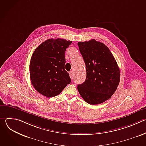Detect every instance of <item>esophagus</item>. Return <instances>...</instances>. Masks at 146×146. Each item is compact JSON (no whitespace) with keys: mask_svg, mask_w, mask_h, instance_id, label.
Wrapping results in <instances>:
<instances>
[{"mask_svg":"<svg viewBox=\"0 0 146 146\" xmlns=\"http://www.w3.org/2000/svg\"><path fill=\"white\" fill-rule=\"evenodd\" d=\"M69 73L70 77L71 78H73V72H70Z\"/></svg>","mask_w":146,"mask_h":146,"instance_id":"esophagus-1","label":"esophagus"}]
</instances>
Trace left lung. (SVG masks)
Listing matches in <instances>:
<instances>
[{
	"label": "left lung",
	"mask_w": 146,
	"mask_h": 146,
	"mask_svg": "<svg viewBox=\"0 0 146 146\" xmlns=\"http://www.w3.org/2000/svg\"><path fill=\"white\" fill-rule=\"evenodd\" d=\"M86 64L87 77L78 84L79 94L87 103L98 105L108 100L119 84L120 71L109 48L92 39L77 43Z\"/></svg>",
	"instance_id": "8db88e82"
}]
</instances>
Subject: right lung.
Instances as JSON below:
<instances>
[{"mask_svg":"<svg viewBox=\"0 0 146 146\" xmlns=\"http://www.w3.org/2000/svg\"><path fill=\"white\" fill-rule=\"evenodd\" d=\"M72 41L63 38L48 39L35 50L29 65L32 86L47 98L59 95L71 79L65 70V51Z\"/></svg>","mask_w":146,"mask_h":146,"instance_id":"obj_1","label":"right lung"}]
</instances>
